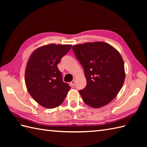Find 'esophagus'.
<instances>
[{"mask_svg": "<svg viewBox=\"0 0 147 147\" xmlns=\"http://www.w3.org/2000/svg\"><path fill=\"white\" fill-rule=\"evenodd\" d=\"M70 85L72 86H74V85H75V80H73L72 82L70 83Z\"/></svg>", "mask_w": 147, "mask_h": 147, "instance_id": "34e87169", "label": "esophagus"}]
</instances>
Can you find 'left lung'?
I'll return each instance as SVG.
<instances>
[{"label": "left lung", "instance_id": "1", "mask_svg": "<svg viewBox=\"0 0 147 147\" xmlns=\"http://www.w3.org/2000/svg\"><path fill=\"white\" fill-rule=\"evenodd\" d=\"M72 49L85 71L86 86L79 91L84 102L93 108L108 104L119 92L125 79L119 52L103 42L78 44Z\"/></svg>", "mask_w": 147, "mask_h": 147}]
</instances>
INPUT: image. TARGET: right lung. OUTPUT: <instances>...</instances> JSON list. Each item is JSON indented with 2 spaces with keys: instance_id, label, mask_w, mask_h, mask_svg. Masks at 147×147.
<instances>
[{
  "instance_id": "add662e5",
  "label": "right lung",
  "mask_w": 147,
  "mask_h": 147,
  "mask_svg": "<svg viewBox=\"0 0 147 147\" xmlns=\"http://www.w3.org/2000/svg\"><path fill=\"white\" fill-rule=\"evenodd\" d=\"M71 45L49 44L36 49L29 58L25 71L28 91L43 107H58L71 88L62 80L57 64L71 49Z\"/></svg>"
}]
</instances>
